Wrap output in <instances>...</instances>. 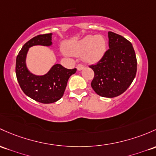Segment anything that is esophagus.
<instances>
[{"label": "esophagus", "instance_id": "esophagus-1", "mask_svg": "<svg viewBox=\"0 0 156 156\" xmlns=\"http://www.w3.org/2000/svg\"><path fill=\"white\" fill-rule=\"evenodd\" d=\"M83 68H84V65L81 64V63H79V64L77 65V69L78 70H81V69H83Z\"/></svg>", "mask_w": 156, "mask_h": 156}]
</instances>
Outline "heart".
<instances>
[{
	"instance_id": "heart-1",
	"label": "heart",
	"mask_w": 156,
	"mask_h": 156,
	"mask_svg": "<svg viewBox=\"0 0 156 156\" xmlns=\"http://www.w3.org/2000/svg\"><path fill=\"white\" fill-rule=\"evenodd\" d=\"M64 48L67 53L73 55H81L89 63H95L104 55L106 50L105 39L101 35H87L75 42L66 43Z\"/></svg>"
}]
</instances>
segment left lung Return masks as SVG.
<instances>
[{
  "mask_svg": "<svg viewBox=\"0 0 156 156\" xmlns=\"http://www.w3.org/2000/svg\"><path fill=\"white\" fill-rule=\"evenodd\" d=\"M109 48L96 63L91 82L93 90L102 97L114 98L123 93L137 73V58L132 43L122 36L108 32Z\"/></svg>",
  "mask_w": 156,
  "mask_h": 156,
  "instance_id": "1",
  "label": "left lung"
}]
</instances>
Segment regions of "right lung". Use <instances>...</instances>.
I'll use <instances>...</instances> for the list:
<instances>
[{
    "mask_svg": "<svg viewBox=\"0 0 156 156\" xmlns=\"http://www.w3.org/2000/svg\"><path fill=\"white\" fill-rule=\"evenodd\" d=\"M52 34H40L27 41L16 57V73L22 91L35 101L50 104L61 99L72 75L76 68L69 69L60 64H55L45 75L38 76L30 73L25 63L26 55L30 47L41 45L49 46L52 44Z\"/></svg>",
    "mask_w": 156,
    "mask_h": 156,
    "instance_id": "obj_1",
    "label": "right lung"
}]
</instances>
